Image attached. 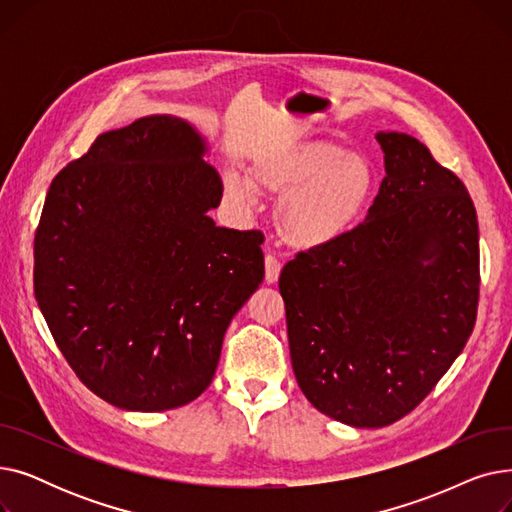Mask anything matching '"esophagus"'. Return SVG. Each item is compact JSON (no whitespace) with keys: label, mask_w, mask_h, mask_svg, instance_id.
<instances>
[{"label":"esophagus","mask_w":512,"mask_h":512,"mask_svg":"<svg viewBox=\"0 0 512 512\" xmlns=\"http://www.w3.org/2000/svg\"><path fill=\"white\" fill-rule=\"evenodd\" d=\"M282 263L274 255H265V282L267 284H276L280 278Z\"/></svg>","instance_id":"34e87169"}]
</instances>
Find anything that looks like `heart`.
Segmentation results:
<instances>
[{
	"label": "heart",
	"instance_id": "1",
	"mask_svg": "<svg viewBox=\"0 0 512 512\" xmlns=\"http://www.w3.org/2000/svg\"><path fill=\"white\" fill-rule=\"evenodd\" d=\"M226 193L255 205L259 191L284 197L278 230L290 247H328L351 232L369 207L378 176L371 159L334 141H307L257 155L251 176L230 170Z\"/></svg>",
	"mask_w": 512,
	"mask_h": 512
}]
</instances>
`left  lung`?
<instances>
[{"mask_svg": "<svg viewBox=\"0 0 512 512\" xmlns=\"http://www.w3.org/2000/svg\"><path fill=\"white\" fill-rule=\"evenodd\" d=\"M386 176L361 226L284 265L294 378L353 427L411 413L477 317L479 228L465 184L405 132L375 134Z\"/></svg>", "mask_w": 512, "mask_h": 512, "instance_id": "obj_1", "label": "left lung"}]
</instances>
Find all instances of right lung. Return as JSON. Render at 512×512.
<instances>
[{"instance_id":"obj_1","label":"right lung","mask_w":512,"mask_h":512,"mask_svg":"<svg viewBox=\"0 0 512 512\" xmlns=\"http://www.w3.org/2000/svg\"><path fill=\"white\" fill-rule=\"evenodd\" d=\"M201 132L157 114L103 132L53 178L35 297L68 365L126 411L211 384L232 317L263 280V234L215 226L222 180Z\"/></svg>"}]
</instances>
